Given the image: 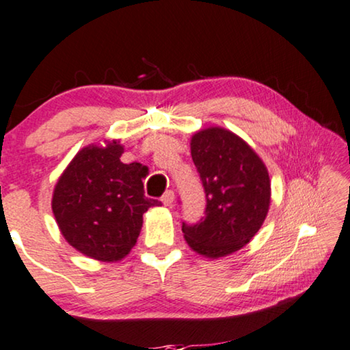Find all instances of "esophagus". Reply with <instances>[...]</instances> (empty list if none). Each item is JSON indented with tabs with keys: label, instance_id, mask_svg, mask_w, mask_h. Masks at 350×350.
Masks as SVG:
<instances>
[{
	"label": "esophagus",
	"instance_id": "obj_1",
	"mask_svg": "<svg viewBox=\"0 0 350 350\" xmlns=\"http://www.w3.org/2000/svg\"><path fill=\"white\" fill-rule=\"evenodd\" d=\"M161 203L165 206H168V208H173L174 206V191L173 190H166L165 195L161 196Z\"/></svg>",
	"mask_w": 350,
	"mask_h": 350
}]
</instances>
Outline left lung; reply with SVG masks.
<instances>
[{
  "label": "left lung",
  "mask_w": 350,
  "mask_h": 350,
  "mask_svg": "<svg viewBox=\"0 0 350 350\" xmlns=\"http://www.w3.org/2000/svg\"><path fill=\"white\" fill-rule=\"evenodd\" d=\"M190 149L204 187L206 211L198 224L182 222V233L200 255L225 257L244 247L267 219L268 170L247 142L220 126L195 133Z\"/></svg>",
  "instance_id": "1"
}]
</instances>
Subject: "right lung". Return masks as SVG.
Returning a JSON list of instances; mask_svg holds the SVG:
<instances>
[{"instance_id": "right-lung-1", "label": "right lung", "mask_w": 350, "mask_h": 350, "mask_svg": "<svg viewBox=\"0 0 350 350\" xmlns=\"http://www.w3.org/2000/svg\"><path fill=\"white\" fill-rule=\"evenodd\" d=\"M124 146H87L58 179L52 211L62 234L79 252L100 262L130 254L142 226V214L160 201L144 196L139 163L120 161Z\"/></svg>"}]
</instances>
